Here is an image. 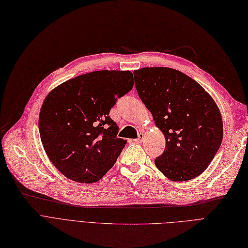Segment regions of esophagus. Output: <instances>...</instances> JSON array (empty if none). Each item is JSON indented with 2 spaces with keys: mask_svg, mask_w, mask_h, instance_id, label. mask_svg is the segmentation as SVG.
<instances>
[{
  "mask_svg": "<svg viewBox=\"0 0 248 248\" xmlns=\"http://www.w3.org/2000/svg\"><path fill=\"white\" fill-rule=\"evenodd\" d=\"M143 139H144V134H143V133H140V134H139V137L135 140V141H136L137 143H141V142L143 141Z\"/></svg>",
  "mask_w": 248,
  "mask_h": 248,
  "instance_id": "esophagus-1",
  "label": "esophagus"
}]
</instances>
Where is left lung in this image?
I'll return each mask as SVG.
<instances>
[{"label": "left lung", "mask_w": 248, "mask_h": 248, "mask_svg": "<svg viewBox=\"0 0 248 248\" xmlns=\"http://www.w3.org/2000/svg\"><path fill=\"white\" fill-rule=\"evenodd\" d=\"M134 76L139 97L166 140L156 167L174 181L201 175L222 143L217 104L199 83L177 70L143 68Z\"/></svg>", "instance_id": "obj_1"}]
</instances>
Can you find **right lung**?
Wrapping results in <instances>:
<instances>
[{"instance_id": "right-lung-1", "label": "right lung", "mask_w": 248, "mask_h": 248, "mask_svg": "<svg viewBox=\"0 0 248 248\" xmlns=\"http://www.w3.org/2000/svg\"><path fill=\"white\" fill-rule=\"evenodd\" d=\"M134 86L130 71H96L58 86L44 101L38 128L52 162L68 178L91 184L115 163L126 141L109 111Z\"/></svg>"}]
</instances>
